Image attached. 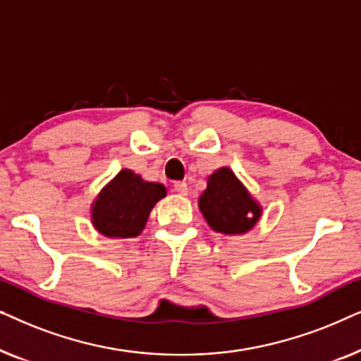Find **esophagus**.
Segmentation results:
<instances>
[{
  "mask_svg": "<svg viewBox=\"0 0 361 361\" xmlns=\"http://www.w3.org/2000/svg\"><path fill=\"white\" fill-rule=\"evenodd\" d=\"M174 190L177 192V194H180V195H187V192H189V189H187V184H185L184 180L174 182Z\"/></svg>",
  "mask_w": 361,
  "mask_h": 361,
  "instance_id": "esophagus-1",
  "label": "esophagus"
}]
</instances>
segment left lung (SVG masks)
I'll return each mask as SVG.
<instances>
[{
    "label": "left lung",
    "instance_id": "left-lung-1",
    "mask_svg": "<svg viewBox=\"0 0 361 361\" xmlns=\"http://www.w3.org/2000/svg\"><path fill=\"white\" fill-rule=\"evenodd\" d=\"M199 209L210 228L225 235L246 233L261 216L258 202L228 167H220L209 177L207 189L199 199Z\"/></svg>",
    "mask_w": 361,
    "mask_h": 361
}]
</instances>
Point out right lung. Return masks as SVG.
Masks as SVG:
<instances>
[{
	"instance_id": "1",
	"label": "right lung",
	"mask_w": 361,
	"mask_h": 361,
	"mask_svg": "<svg viewBox=\"0 0 361 361\" xmlns=\"http://www.w3.org/2000/svg\"><path fill=\"white\" fill-rule=\"evenodd\" d=\"M162 197L166 187L159 182H146L140 174L123 169L93 202V226L108 238H135Z\"/></svg>"
}]
</instances>
